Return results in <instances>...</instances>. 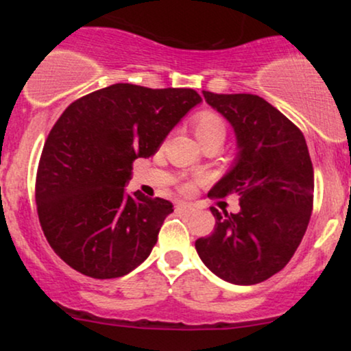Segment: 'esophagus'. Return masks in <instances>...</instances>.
Wrapping results in <instances>:
<instances>
[{
    "instance_id": "esophagus-1",
    "label": "esophagus",
    "mask_w": 351,
    "mask_h": 351,
    "mask_svg": "<svg viewBox=\"0 0 351 351\" xmlns=\"http://www.w3.org/2000/svg\"><path fill=\"white\" fill-rule=\"evenodd\" d=\"M176 209L181 213H184V215H193V213L196 211L195 206H191V204H186V203H178L176 204Z\"/></svg>"
}]
</instances>
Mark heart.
<instances>
[{
    "mask_svg": "<svg viewBox=\"0 0 351 351\" xmlns=\"http://www.w3.org/2000/svg\"><path fill=\"white\" fill-rule=\"evenodd\" d=\"M191 128L195 132L196 138L199 140V143L204 148H219L228 136L226 120H224V117L219 112L211 110V108H204V110H199L198 114L193 115ZM195 183L196 181H188V183L183 184V189L184 191H189V189H193V186H195Z\"/></svg>",
    "mask_w": 351,
    "mask_h": 351,
    "instance_id": "b5f03b06",
    "label": "heart"
}]
</instances>
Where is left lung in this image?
I'll return each instance as SVG.
<instances>
[{"label":"left lung","mask_w":351,"mask_h":351,"mask_svg":"<svg viewBox=\"0 0 351 351\" xmlns=\"http://www.w3.org/2000/svg\"><path fill=\"white\" fill-rule=\"evenodd\" d=\"M204 99L234 127L239 155L209 191L239 196V213L211 208L215 231L196 241L201 261L221 279L252 285L277 274L295 254L313 209V167L304 134L267 100L252 94Z\"/></svg>","instance_id":"8db88e82"}]
</instances>
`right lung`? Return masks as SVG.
<instances>
[{
	"label": "right lung",
	"mask_w": 351,
	"mask_h": 351,
	"mask_svg": "<svg viewBox=\"0 0 351 351\" xmlns=\"http://www.w3.org/2000/svg\"><path fill=\"white\" fill-rule=\"evenodd\" d=\"M199 102L193 88L114 84L62 112L39 158L36 204L47 243L74 271L115 279L150 256L173 204L128 195L125 183Z\"/></svg>",
	"instance_id": "add662e5"
}]
</instances>
